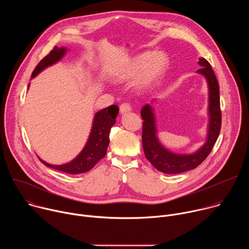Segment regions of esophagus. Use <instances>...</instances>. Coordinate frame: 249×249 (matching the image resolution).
I'll return each instance as SVG.
<instances>
[{"instance_id": "1", "label": "esophagus", "mask_w": 249, "mask_h": 249, "mask_svg": "<svg viewBox=\"0 0 249 249\" xmlns=\"http://www.w3.org/2000/svg\"><path fill=\"white\" fill-rule=\"evenodd\" d=\"M129 111H131V105L129 103H122L120 105V113L121 114H125Z\"/></svg>"}]
</instances>
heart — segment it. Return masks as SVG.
<instances>
[{
  "label": "heart",
  "instance_id": "b5f03b06",
  "mask_svg": "<svg viewBox=\"0 0 249 249\" xmlns=\"http://www.w3.org/2000/svg\"><path fill=\"white\" fill-rule=\"evenodd\" d=\"M167 56L162 52H146L128 60L117 72L118 82H128L138 74V85L145 88L158 80L167 67Z\"/></svg>",
  "mask_w": 249,
  "mask_h": 249
}]
</instances>
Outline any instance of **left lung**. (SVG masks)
I'll return each instance as SVG.
<instances>
[{
	"mask_svg": "<svg viewBox=\"0 0 249 249\" xmlns=\"http://www.w3.org/2000/svg\"><path fill=\"white\" fill-rule=\"evenodd\" d=\"M202 67L197 72L205 76L209 85V133L205 145L192 155H175L163 148L157 138L155 116L150 104L141 110L143 122L142 143L147 160L160 171L166 174H176L196 168L210 155L219 137L222 125V111L220 104V88L210 63L205 58L199 59Z\"/></svg>",
	"mask_w": 249,
	"mask_h": 249,
	"instance_id": "8db88e82",
	"label": "left lung"
}]
</instances>
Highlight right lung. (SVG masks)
<instances>
[{
	"label": "right lung",
	"instance_id": "1",
	"mask_svg": "<svg viewBox=\"0 0 249 249\" xmlns=\"http://www.w3.org/2000/svg\"><path fill=\"white\" fill-rule=\"evenodd\" d=\"M65 53V48H58L57 46H55L49 52V54L46 55L38 63L36 68L32 72L31 78L36 76L46 67L58 62ZM118 111V106L113 104L98 111L95 114L91 132L86 147L81 152V154L71 162L63 165H53L39 159L40 161L48 167L70 174H78L89 171L106 155V151H107V147L109 144L110 129L116 122L115 119Z\"/></svg>",
	"mask_w": 249,
	"mask_h": 249
}]
</instances>
